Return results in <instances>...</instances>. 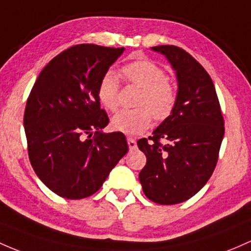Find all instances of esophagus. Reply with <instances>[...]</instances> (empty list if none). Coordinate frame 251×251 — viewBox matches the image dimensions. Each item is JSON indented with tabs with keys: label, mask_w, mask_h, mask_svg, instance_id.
Instances as JSON below:
<instances>
[{
	"label": "esophagus",
	"mask_w": 251,
	"mask_h": 251,
	"mask_svg": "<svg viewBox=\"0 0 251 251\" xmlns=\"http://www.w3.org/2000/svg\"><path fill=\"white\" fill-rule=\"evenodd\" d=\"M127 144H128V148H130L131 150H134L137 148L136 141H134L133 138H131V137H128L127 138Z\"/></svg>",
	"instance_id": "1"
}]
</instances>
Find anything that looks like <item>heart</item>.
<instances>
[{"label": "heart", "mask_w": 251, "mask_h": 251, "mask_svg": "<svg viewBox=\"0 0 251 251\" xmlns=\"http://www.w3.org/2000/svg\"><path fill=\"white\" fill-rule=\"evenodd\" d=\"M123 75L133 85L142 89L134 109H123L112 119L113 130L137 136L149 128L152 115L162 121L172 114L176 102V91L167 75L157 63L148 59H138L123 67ZM97 95L107 109L114 110L119 105L118 78L113 71L104 73L97 89Z\"/></svg>", "instance_id": "heart-1"}]
</instances>
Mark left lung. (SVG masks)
I'll list each match as a JSON object with an SVG mask.
<instances>
[{"label": "left lung", "mask_w": 251, "mask_h": 251, "mask_svg": "<svg viewBox=\"0 0 251 251\" xmlns=\"http://www.w3.org/2000/svg\"><path fill=\"white\" fill-rule=\"evenodd\" d=\"M178 80L172 114L149 138L137 142L147 163L139 173L144 195L159 204L191 199L210 178L218 162L225 127L216 91L207 71L176 46H157Z\"/></svg>", "instance_id": "obj_1"}]
</instances>
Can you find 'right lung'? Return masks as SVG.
Here are the masks:
<instances>
[{"label": "right lung", "mask_w": 251, "mask_h": 251, "mask_svg": "<svg viewBox=\"0 0 251 251\" xmlns=\"http://www.w3.org/2000/svg\"><path fill=\"white\" fill-rule=\"evenodd\" d=\"M124 50L71 47L43 68L30 92L24 114L28 157L38 178L59 196L94 195L128 151L123 133L101 131L109 119L97 95L102 77Z\"/></svg>", "instance_id": "right-lung-1"}]
</instances>
